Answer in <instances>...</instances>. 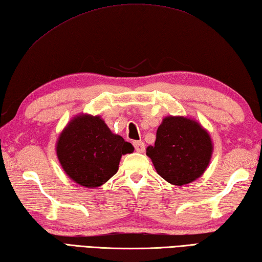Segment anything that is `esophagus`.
I'll use <instances>...</instances> for the list:
<instances>
[{
  "mask_svg": "<svg viewBox=\"0 0 262 262\" xmlns=\"http://www.w3.org/2000/svg\"><path fill=\"white\" fill-rule=\"evenodd\" d=\"M134 146H135V149L137 150V152L144 153L145 144L143 143V141H134Z\"/></svg>",
  "mask_w": 262,
  "mask_h": 262,
  "instance_id": "34e87169",
  "label": "esophagus"
}]
</instances>
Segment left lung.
I'll list each match as a JSON object with an SVG mask.
<instances>
[{"label":"left lung","mask_w":262,"mask_h":262,"mask_svg":"<svg viewBox=\"0 0 262 262\" xmlns=\"http://www.w3.org/2000/svg\"><path fill=\"white\" fill-rule=\"evenodd\" d=\"M213 153L207 130L193 119L164 117L154 146L146 148L157 172L172 185H186L203 175Z\"/></svg>","instance_id":"8db88e82"}]
</instances>
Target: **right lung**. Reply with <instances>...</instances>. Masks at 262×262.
I'll return each instance as SVG.
<instances>
[{"instance_id": "add662e5", "label": "right lung", "mask_w": 262, "mask_h": 262, "mask_svg": "<svg viewBox=\"0 0 262 262\" xmlns=\"http://www.w3.org/2000/svg\"><path fill=\"white\" fill-rule=\"evenodd\" d=\"M134 150L100 116L87 114L73 117L56 144L58 161L67 175L77 184L93 189L110 180L118 170L122 155Z\"/></svg>"}]
</instances>
